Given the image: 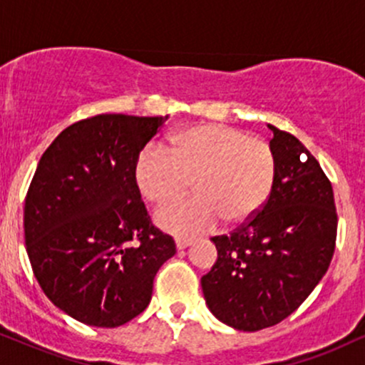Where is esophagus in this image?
<instances>
[{"instance_id": "34e87169", "label": "esophagus", "mask_w": 365, "mask_h": 365, "mask_svg": "<svg viewBox=\"0 0 365 365\" xmlns=\"http://www.w3.org/2000/svg\"><path fill=\"white\" fill-rule=\"evenodd\" d=\"M194 244V240L192 238H177V247L178 249H185V247Z\"/></svg>"}]
</instances>
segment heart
<instances>
[{"instance_id": "obj_1", "label": "heart", "mask_w": 365, "mask_h": 365, "mask_svg": "<svg viewBox=\"0 0 365 365\" xmlns=\"http://www.w3.org/2000/svg\"><path fill=\"white\" fill-rule=\"evenodd\" d=\"M278 161L269 142L226 125H199L149 144L137 156L135 182L153 204L177 199L194 183L195 195L159 209L156 221L178 237H197L220 225L240 223L273 192Z\"/></svg>"}]
</instances>
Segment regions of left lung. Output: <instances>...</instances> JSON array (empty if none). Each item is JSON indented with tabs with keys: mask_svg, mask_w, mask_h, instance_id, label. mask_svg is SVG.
I'll use <instances>...</instances> for the list:
<instances>
[{
	"mask_svg": "<svg viewBox=\"0 0 365 365\" xmlns=\"http://www.w3.org/2000/svg\"><path fill=\"white\" fill-rule=\"evenodd\" d=\"M278 173L269 199L230 235L212 237L217 261L204 299L225 324L259 331L287 319L328 271L338 215L329 178L292 133L269 125Z\"/></svg>",
	"mask_w": 365,
	"mask_h": 365,
	"instance_id": "8db88e82",
	"label": "left lung"
}]
</instances>
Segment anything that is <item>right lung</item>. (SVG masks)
<instances>
[{
    "label": "right lung",
    "instance_id": "obj_1",
    "mask_svg": "<svg viewBox=\"0 0 365 365\" xmlns=\"http://www.w3.org/2000/svg\"><path fill=\"white\" fill-rule=\"evenodd\" d=\"M166 116L103 113L46 149L25 197L24 232L37 282L73 319L116 328L148 307L154 276L177 252L137 187V156Z\"/></svg>",
    "mask_w": 365,
    "mask_h": 365
}]
</instances>
